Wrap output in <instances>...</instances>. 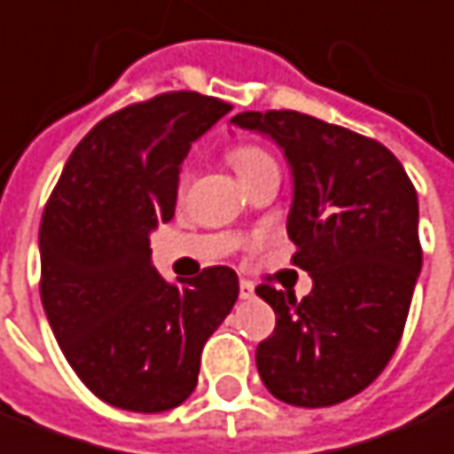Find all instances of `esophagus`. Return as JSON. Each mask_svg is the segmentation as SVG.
Wrapping results in <instances>:
<instances>
[{
  "mask_svg": "<svg viewBox=\"0 0 454 454\" xmlns=\"http://www.w3.org/2000/svg\"><path fill=\"white\" fill-rule=\"evenodd\" d=\"M239 298L242 301H252L254 298V286L249 281H239Z\"/></svg>",
  "mask_w": 454,
  "mask_h": 454,
  "instance_id": "1",
  "label": "esophagus"
}]
</instances>
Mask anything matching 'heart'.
<instances>
[{"mask_svg":"<svg viewBox=\"0 0 454 454\" xmlns=\"http://www.w3.org/2000/svg\"><path fill=\"white\" fill-rule=\"evenodd\" d=\"M227 160L232 163V168L237 170V176L242 181H249L259 170L276 166L271 153L263 149V146H259V144H237V146L227 151ZM183 185H185V173L181 176V188Z\"/></svg>","mask_w":454,"mask_h":454,"instance_id":"obj_1","label":"heart"}]
</instances>
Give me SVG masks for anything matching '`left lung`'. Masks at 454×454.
<instances>
[{"instance_id": "left-lung-1", "label": "left lung", "mask_w": 454, "mask_h": 454, "mask_svg": "<svg viewBox=\"0 0 454 454\" xmlns=\"http://www.w3.org/2000/svg\"><path fill=\"white\" fill-rule=\"evenodd\" d=\"M242 129L271 137L291 163L288 237L313 278L295 301L262 284L276 327L256 347L263 387L284 403L323 408L364 391L403 335L423 249L418 195L379 141L294 109L242 112Z\"/></svg>"}]
</instances>
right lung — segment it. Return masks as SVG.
Instances as JSON below:
<instances>
[{
  "label": "right lung",
  "mask_w": 454,
  "mask_h": 454,
  "mask_svg": "<svg viewBox=\"0 0 454 454\" xmlns=\"http://www.w3.org/2000/svg\"><path fill=\"white\" fill-rule=\"evenodd\" d=\"M230 109L188 90L119 109L75 146L48 198L41 303L67 364L109 406H181L198 387L202 347L239 295L230 266L163 281L149 247L173 217L191 144Z\"/></svg>",
  "instance_id": "right-lung-1"
}]
</instances>
